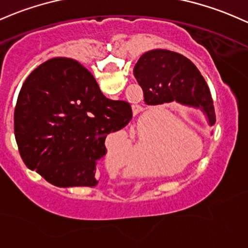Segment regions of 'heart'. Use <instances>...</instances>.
<instances>
[{
    "instance_id": "b5f03b06",
    "label": "heart",
    "mask_w": 248,
    "mask_h": 248,
    "mask_svg": "<svg viewBox=\"0 0 248 248\" xmlns=\"http://www.w3.org/2000/svg\"><path fill=\"white\" fill-rule=\"evenodd\" d=\"M171 125H172V126H176V125H177V123L174 121V119L171 121ZM118 138L122 140V144H123L125 153H126V154L131 153V150H132L131 140H130L129 138H127L125 135H118ZM148 140H149V137H144V140H143L142 142L140 143V150L142 151V153H143V150H144V146L146 145V143H148ZM129 158H130V157L127 155L125 156L124 154H123V155H121V154H117V153L116 154H110V157H108V159H110V163L114 167L123 166V164L126 163V162H129Z\"/></svg>"
}]
</instances>
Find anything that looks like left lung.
Listing matches in <instances>:
<instances>
[{"mask_svg": "<svg viewBox=\"0 0 248 248\" xmlns=\"http://www.w3.org/2000/svg\"><path fill=\"white\" fill-rule=\"evenodd\" d=\"M134 74L148 105L176 100L202 108L209 124H215L214 105L208 85L198 67L185 55L167 49L149 50L137 61Z\"/></svg>", "mask_w": 248, "mask_h": 248, "instance_id": "left-lung-1", "label": "left lung"}]
</instances>
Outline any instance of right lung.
Instances as JSON below:
<instances>
[{
    "mask_svg": "<svg viewBox=\"0 0 248 248\" xmlns=\"http://www.w3.org/2000/svg\"><path fill=\"white\" fill-rule=\"evenodd\" d=\"M132 118L129 103L110 100L78 61L54 58L35 68L18 93L14 132L31 170L60 188L94 187L105 138Z\"/></svg>",
    "mask_w": 248,
    "mask_h": 248,
    "instance_id": "right-lung-1",
    "label": "right lung"
}]
</instances>
